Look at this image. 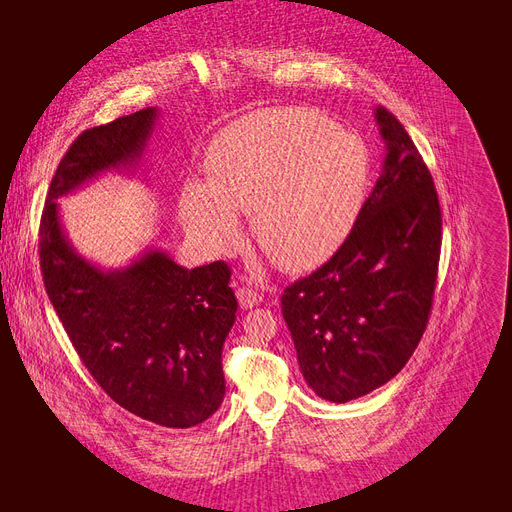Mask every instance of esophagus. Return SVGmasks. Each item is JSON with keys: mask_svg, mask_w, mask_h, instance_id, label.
<instances>
[{"mask_svg": "<svg viewBox=\"0 0 512 512\" xmlns=\"http://www.w3.org/2000/svg\"><path fill=\"white\" fill-rule=\"evenodd\" d=\"M236 299H238L242 309H253V307H257L261 303V294L257 290H251V288L242 286V288L236 290Z\"/></svg>", "mask_w": 512, "mask_h": 512, "instance_id": "34e87169", "label": "esophagus"}]
</instances>
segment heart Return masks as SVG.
<instances>
[{
    "label": "heart",
    "mask_w": 512,
    "mask_h": 512,
    "mask_svg": "<svg viewBox=\"0 0 512 512\" xmlns=\"http://www.w3.org/2000/svg\"><path fill=\"white\" fill-rule=\"evenodd\" d=\"M209 180L180 191V218L213 255L240 238L251 213L259 249L286 272L326 263L355 228L369 193L371 155L357 132L303 107L240 118L207 151Z\"/></svg>",
    "instance_id": "1"
}]
</instances>
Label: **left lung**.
<instances>
[{"label": "left lung", "mask_w": 512, "mask_h": 512, "mask_svg": "<svg viewBox=\"0 0 512 512\" xmlns=\"http://www.w3.org/2000/svg\"><path fill=\"white\" fill-rule=\"evenodd\" d=\"M386 157L355 228L334 257L282 294L309 388L348 402L407 365L432 311L442 247L436 186L409 132L375 107Z\"/></svg>", "instance_id": "1"}]
</instances>
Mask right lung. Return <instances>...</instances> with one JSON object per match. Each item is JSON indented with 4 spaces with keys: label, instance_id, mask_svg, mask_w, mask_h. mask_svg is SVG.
<instances>
[{
    "label": "right lung",
    "instance_id": "1",
    "mask_svg": "<svg viewBox=\"0 0 512 512\" xmlns=\"http://www.w3.org/2000/svg\"><path fill=\"white\" fill-rule=\"evenodd\" d=\"M159 118L157 107L85 130L49 184L39 230L47 297L80 361L120 407L164 427H193L220 409L222 348L236 319L224 261L186 270L147 249L120 270L76 253L58 199L110 170L134 168Z\"/></svg>",
    "mask_w": 512,
    "mask_h": 512
}]
</instances>
